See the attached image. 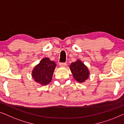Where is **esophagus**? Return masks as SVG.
Returning a JSON list of instances; mask_svg holds the SVG:
<instances>
[{"mask_svg": "<svg viewBox=\"0 0 124 124\" xmlns=\"http://www.w3.org/2000/svg\"><path fill=\"white\" fill-rule=\"evenodd\" d=\"M60 66L61 67H66L67 66V64L66 63H60Z\"/></svg>", "mask_w": 124, "mask_h": 124, "instance_id": "34e87169", "label": "esophagus"}]
</instances>
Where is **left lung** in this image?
<instances>
[{
  "label": "left lung",
  "mask_w": 124,
  "mask_h": 124,
  "mask_svg": "<svg viewBox=\"0 0 124 124\" xmlns=\"http://www.w3.org/2000/svg\"><path fill=\"white\" fill-rule=\"evenodd\" d=\"M73 77L79 83H84L87 80L89 75V71L88 67L82 62L78 60L76 62H72L70 66Z\"/></svg>",
  "instance_id": "left-lung-1"
}]
</instances>
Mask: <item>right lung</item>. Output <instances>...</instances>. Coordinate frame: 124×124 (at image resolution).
Masks as SVG:
<instances>
[{"label":"right lung","mask_w":124,"mask_h":124,"mask_svg":"<svg viewBox=\"0 0 124 124\" xmlns=\"http://www.w3.org/2000/svg\"><path fill=\"white\" fill-rule=\"evenodd\" d=\"M55 66V62L50 61L49 58L42 59L32 71V76L35 81L41 85L48 84L52 79Z\"/></svg>","instance_id":"add662e5"}]
</instances>
